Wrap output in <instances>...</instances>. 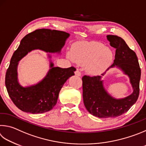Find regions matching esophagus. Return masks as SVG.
<instances>
[{"label": "esophagus", "instance_id": "esophagus-1", "mask_svg": "<svg viewBox=\"0 0 146 146\" xmlns=\"http://www.w3.org/2000/svg\"><path fill=\"white\" fill-rule=\"evenodd\" d=\"M75 75H76V76H81L80 71H79L78 70H76L75 71Z\"/></svg>", "mask_w": 146, "mask_h": 146}]
</instances>
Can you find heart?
<instances>
[{
    "mask_svg": "<svg viewBox=\"0 0 146 146\" xmlns=\"http://www.w3.org/2000/svg\"><path fill=\"white\" fill-rule=\"evenodd\" d=\"M67 57L74 63L86 65V70L90 75H98L111 65L113 55L112 50L99 42L80 41L71 46Z\"/></svg>",
    "mask_w": 146,
    "mask_h": 146,
    "instance_id": "b5f03b06",
    "label": "heart"
}]
</instances>
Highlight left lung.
Returning a JSON list of instances; mask_svg holds the SVG:
<instances>
[{
    "mask_svg": "<svg viewBox=\"0 0 146 146\" xmlns=\"http://www.w3.org/2000/svg\"><path fill=\"white\" fill-rule=\"evenodd\" d=\"M111 46L115 48V60L102 76L85 75L83 82V99L87 110L91 114L100 118L115 117L126 112L134 105L139 95V83L141 75L135 52L129 48L121 37L107 35ZM117 67L128 76L133 88V92L123 99L112 97L106 90L101 80L110 68Z\"/></svg>",
    "mask_w": 146,
    "mask_h": 146,
    "instance_id": "left-lung-1",
    "label": "left lung"
}]
</instances>
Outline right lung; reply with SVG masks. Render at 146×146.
Instances as JSON below:
<instances>
[{"label":"right lung","mask_w":146,"mask_h":146,"mask_svg":"<svg viewBox=\"0 0 146 146\" xmlns=\"http://www.w3.org/2000/svg\"><path fill=\"white\" fill-rule=\"evenodd\" d=\"M70 36L63 31L41 29L28 34L21 40L11 59L5 79L10 98L20 110L33 114L52 110L56 105L63 85L70 76L75 75L76 70L74 67H55L51 60V55L48 54L50 70L46 76L36 84L23 87L18 80L17 68L20 60L34 50L60 54Z\"/></svg>","instance_id":"add662e5"}]
</instances>
